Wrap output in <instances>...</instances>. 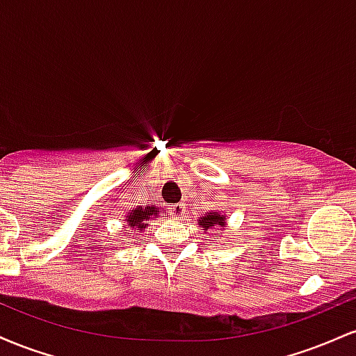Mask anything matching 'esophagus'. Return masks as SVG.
Returning a JSON list of instances; mask_svg holds the SVG:
<instances>
[{
	"instance_id": "esophagus-1",
	"label": "esophagus",
	"mask_w": 356,
	"mask_h": 356,
	"mask_svg": "<svg viewBox=\"0 0 356 356\" xmlns=\"http://www.w3.org/2000/svg\"><path fill=\"white\" fill-rule=\"evenodd\" d=\"M170 209H172V212H174V218H177V219H181L182 216L186 214V206H184V204H175V206L170 207Z\"/></svg>"
}]
</instances>
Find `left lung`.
Wrapping results in <instances>:
<instances>
[{
  "mask_svg": "<svg viewBox=\"0 0 356 356\" xmlns=\"http://www.w3.org/2000/svg\"><path fill=\"white\" fill-rule=\"evenodd\" d=\"M197 224L204 232L218 231V236L220 238L224 229H226V226H227V216H224L222 212L209 211V212H206V214L199 218Z\"/></svg>",
  "mask_w": 356,
  "mask_h": 356,
  "instance_id": "1",
  "label": "left lung"
}]
</instances>
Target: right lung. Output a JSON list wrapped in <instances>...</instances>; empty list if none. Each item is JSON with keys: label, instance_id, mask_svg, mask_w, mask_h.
I'll return each mask as SVG.
<instances>
[{"label": "right lung", "instance_id": "obj_1", "mask_svg": "<svg viewBox=\"0 0 356 356\" xmlns=\"http://www.w3.org/2000/svg\"><path fill=\"white\" fill-rule=\"evenodd\" d=\"M159 207L154 206V204H149V206H137L136 209L127 212L125 216V226H129L130 229L142 232L149 226V220H155L159 218Z\"/></svg>", "mask_w": 356, "mask_h": 356}]
</instances>
